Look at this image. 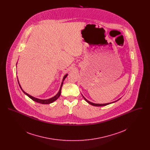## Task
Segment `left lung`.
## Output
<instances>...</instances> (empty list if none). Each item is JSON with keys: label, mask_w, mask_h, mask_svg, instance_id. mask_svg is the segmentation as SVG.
I'll list each match as a JSON object with an SVG mask.
<instances>
[{"label": "left lung", "mask_w": 150, "mask_h": 150, "mask_svg": "<svg viewBox=\"0 0 150 150\" xmlns=\"http://www.w3.org/2000/svg\"><path fill=\"white\" fill-rule=\"evenodd\" d=\"M83 98H84V100H86V101L88 103L91 104V105H92V106H106L107 105H109V104L111 103H105V104H96V103H93L92 102H89V100H86V98H85L84 97H83ZM119 100H120V99H119ZM116 101H117V100H116L115 102H116Z\"/></svg>", "instance_id": "left-lung-1"}]
</instances>
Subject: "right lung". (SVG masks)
Masks as SVG:
<instances>
[{"label":"right lung","instance_id":"obj_1","mask_svg":"<svg viewBox=\"0 0 150 150\" xmlns=\"http://www.w3.org/2000/svg\"><path fill=\"white\" fill-rule=\"evenodd\" d=\"M67 74H66V75L64 76V77L63 80H62V83H61V87H60V89H59V91L58 93H57V94H56L54 97H53L51 98L50 99H48V100H40V99H38V98H36L35 97H32L31 96H30V95L28 94V93L25 92L22 90V89L21 87V86H20V84L19 82H18V84H19V86H20V88H21V89L22 92H23V93H25V94H26V95H27L29 97H30L31 100H33L35 101V102H38V103H42V104H50V103H51L53 102H54V101H55L56 100H57V99H58V98L60 96V95H61V89H62V86L63 83H64V80L65 79V78L67 77Z\"/></svg>","mask_w":150,"mask_h":150}]
</instances>
